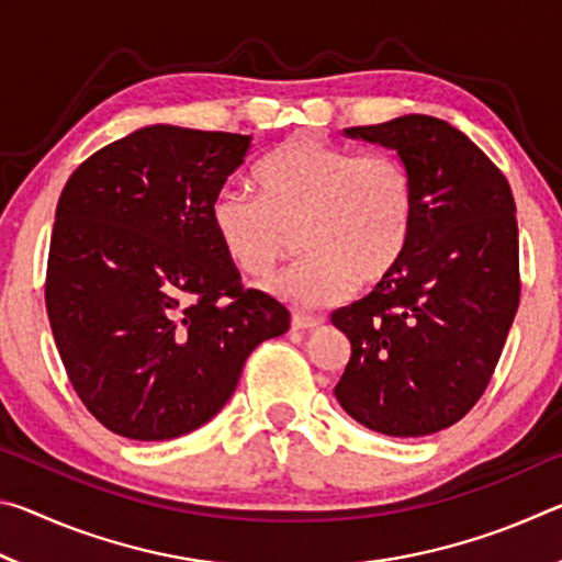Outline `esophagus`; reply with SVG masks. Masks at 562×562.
Returning <instances> with one entry per match:
<instances>
[{
  "label": "esophagus",
  "mask_w": 562,
  "mask_h": 562,
  "mask_svg": "<svg viewBox=\"0 0 562 562\" xmlns=\"http://www.w3.org/2000/svg\"><path fill=\"white\" fill-rule=\"evenodd\" d=\"M325 327V319L307 317V315H292V329L294 331H312Z\"/></svg>",
  "instance_id": "esophagus-1"
}]
</instances>
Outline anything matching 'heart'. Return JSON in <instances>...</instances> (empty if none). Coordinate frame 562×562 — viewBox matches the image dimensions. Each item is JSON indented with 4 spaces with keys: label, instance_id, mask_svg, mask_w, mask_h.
I'll list each match as a JSON object with an SVG mask.
<instances>
[{
    "label": "heart",
    "instance_id": "1",
    "mask_svg": "<svg viewBox=\"0 0 562 562\" xmlns=\"http://www.w3.org/2000/svg\"><path fill=\"white\" fill-rule=\"evenodd\" d=\"M252 186L258 195L225 188L213 198L215 240L237 272L265 280L300 233L307 258L268 284L297 310L329 307L359 282H382L412 243L416 183L392 154L292 136L260 160Z\"/></svg>",
    "mask_w": 562,
    "mask_h": 562
}]
</instances>
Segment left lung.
I'll return each instance as SVG.
<instances>
[{"label":"left lung","instance_id":"obj_1","mask_svg":"<svg viewBox=\"0 0 562 562\" xmlns=\"http://www.w3.org/2000/svg\"><path fill=\"white\" fill-rule=\"evenodd\" d=\"M345 136L396 150L416 183L402 262L331 315L351 345L335 386L367 429H449L486 392L520 300L518 223L506 176L451 123L408 113Z\"/></svg>","mask_w":562,"mask_h":562}]
</instances>
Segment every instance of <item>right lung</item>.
<instances>
[{
  "instance_id": "add662e5",
  "label": "right lung",
  "mask_w": 562,
  "mask_h": 562,
  "mask_svg": "<svg viewBox=\"0 0 562 562\" xmlns=\"http://www.w3.org/2000/svg\"><path fill=\"white\" fill-rule=\"evenodd\" d=\"M252 136L146 126L74 170L56 205L46 315L69 382L109 431L166 441L233 396L290 312L245 290L211 203Z\"/></svg>"
}]
</instances>
